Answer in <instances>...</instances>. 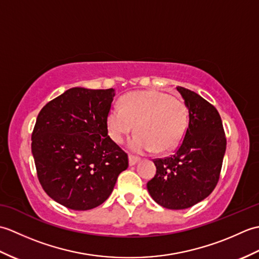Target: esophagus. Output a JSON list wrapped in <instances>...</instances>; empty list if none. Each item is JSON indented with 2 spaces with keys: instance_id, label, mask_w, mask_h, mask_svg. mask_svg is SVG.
Returning a JSON list of instances; mask_svg holds the SVG:
<instances>
[{
  "instance_id": "obj_1",
  "label": "esophagus",
  "mask_w": 259,
  "mask_h": 259,
  "mask_svg": "<svg viewBox=\"0 0 259 259\" xmlns=\"http://www.w3.org/2000/svg\"><path fill=\"white\" fill-rule=\"evenodd\" d=\"M140 160V158L138 157H135V156H129V164L130 166H135V164Z\"/></svg>"
}]
</instances>
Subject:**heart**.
Instances as JSON below:
<instances>
[{"label": "heart", "instance_id": "1", "mask_svg": "<svg viewBox=\"0 0 259 259\" xmlns=\"http://www.w3.org/2000/svg\"><path fill=\"white\" fill-rule=\"evenodd\" d=\"M188 119V109L178 99L160 91H137L121 99V107L110 108L107 126L111 139L120 145L136 125L137 134L129 141L136 153L167 152L179 146Z\"/></svg>", "mask_w": 259, "mask_h": 259}]
</instances>
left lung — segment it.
I'll use <instances>...</instances> for the list:
<instances>
[{"mask_svg": "<svg viewBox=\"0 0 259 259\" xmlns=\"http://www.w3.org/2000/svg\"><path fill=\"white\" fill-rule=\"evenodd\" d=\"M188 108V128L175 155L155 159L157 171L148 181L152 199L167 209L200 202L216 187L226 151V137L217 109L196 92L177 87Z\"/></svg>", "mask_w": 259, "mask_h": 259, "instance_id": "8db88e82", "label": "left lung"}]
</instances>
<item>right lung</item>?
Here are the masks:
<instances>
[{
    "label": "right lung",
    "mask_w": 259,
    "mask_h": 259,
    "mask_svg": "<svg viewBox=\"0 0 259 259\" xmlns=\"http://www.w3.org/2000/svg\"><path fill=\"white\" fill-rule=\"evenodd\" d=\"M115 92L71 88L48 102L32 133L37 178L49 197L73 210L108 199L128 155L108 136Z\"/></svg>",
    "instance_id": "right-lung-1"
}]
</instances>
